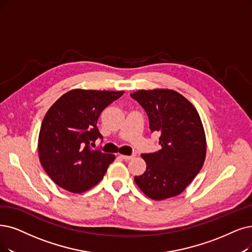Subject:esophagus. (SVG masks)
I'll use <instances>...</instances> for the list:
<instances>
[{
	"instance_id": "34e87169",
	"label": "esophagus",
	"mask_w": 252,
	"mask_h": 252,
	"mask_svg": "<svg viewBox=\"0 0 252 252\" xmlns=\"http://www.w3.org/2000/svg\"><path fill=\"white\" fill-rule=\"evenodd\" d=\"M120 157L123 160H130L134 157V155H120Z\"/></svg>"
}]
</instances>
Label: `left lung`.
Here are the masks:
<instances>
[{"instance_id": "obj_1", "label": "left lung", "mask_w": 252, "mask_h": 252, "mask_svg": "<svg viewBox=\"0 0 252 252\" xmlns=\"http://www.w3.org/2000/svg\"><path fill=\"white\" fill-rule=\"evenodd\" d=\"M148 115L151 131L160 133L158 152L142 154L146 172L134 177L150 198L165 199L183 192L203 167L206 135L199 115L173 90H140L130 95Z\"/></svg>"}]
</instances>
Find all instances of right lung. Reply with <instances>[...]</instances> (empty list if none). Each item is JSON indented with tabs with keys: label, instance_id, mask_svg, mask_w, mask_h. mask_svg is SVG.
<instances>
[{
	"label": "right lung",
	"instance_id": "add662e5",
	"mask_svg": "<svg viewBox=\"0 0 252 252\" xmlns=\"http://www.w3.org/2000/svg\"><path fill=\"white\" fill-rule=\"evenodd\" d=\"M123 94L76 89L47 110L40 128L38 152L46 174L58 186L80 193L103 178L115 155L91 148L97 138L102 139L97 121L102 110Z\"/></svg>",
	"mask_w": 252,
	"mask_h": 252
}]
</instances>
